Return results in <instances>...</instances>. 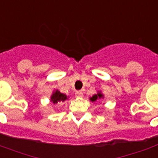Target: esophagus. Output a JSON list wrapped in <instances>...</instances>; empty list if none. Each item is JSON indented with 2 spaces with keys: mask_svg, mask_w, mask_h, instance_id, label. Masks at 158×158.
I'll list each match as a JSON object with an SVG mask.
<instances>
[{
  "mask_svg": "<svg viewBox=\"0 0 158 158\" xmlns=\"http://www.w3.org/2000/svg\"><path fill=\"white\" fill-rule=\"evenodd\" d=\"M76 97H77V98H81V97H83V93L81 91H77L76 92Z\"/></svg>",
  "mask_w": 158,
  "mask_h": 158,
  "instance_id": "34e87169",
  "label": "esophagus"
}]
</instances>
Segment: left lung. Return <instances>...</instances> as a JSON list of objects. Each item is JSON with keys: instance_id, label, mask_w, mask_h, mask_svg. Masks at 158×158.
<instances>
[{"instance_id": "1", "label": "left lung", "mask_w": 158, "mask_h": 158, "mask_svg": "<svg viewBox=\"0 0 158 158\" xmlns=\"http://www.w3.org/2000/svg\"><path fill=\"white\" fill-rule=\"evenodd\" d=\"M103 98H104V95H103V93H102L101 91H98L97 94H94L93 96L89 98V100L91 101V102H94V101H96L97 99H103Z\"/></svg>"}]
</instances>
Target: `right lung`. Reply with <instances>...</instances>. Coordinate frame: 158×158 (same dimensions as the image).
Segmentation results:
<instances>
[{
    "instance_id": "add662e5",
    "label": "right lung",
    "mask_w": 158,
    "mask_h": 158,
    "mask_svg": "<svg viewBox=\"0 0 158 158\" xmlns=\"http://www.w3.org/2000/svg\"><path fill=\"white\" fill-rule=\"evenodd\" d=\"M69 99V96H67L66 94H62L59 89L54 90L50 96V102L53 103H64V101Z\"/></svg>"
}]
</instances>
